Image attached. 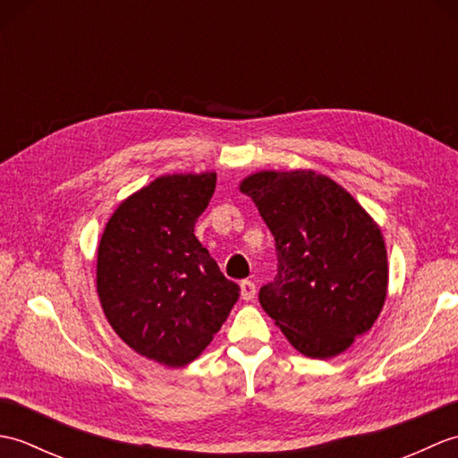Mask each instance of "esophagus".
<instances>
[{
  "instance_id": "34e87169",
  "label": "esophagus",
  "mask_w": 458,
  "mask_h": 458,
  "mask_svg": "<svg viewBox=\"0 0 458 458\" xmlns=\"http://www.w3.org/2000/svg\"><path fill=\"white\" fill-rule=\"evenodd\" d=\"M240 293H242V299L244 301H251L256 297V285L251 284V281H242L240 284Z\"/></svg>"
}]
</instances>
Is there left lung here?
Returning a JSON list of instances; mask_svg holds the SVG:
<instances>
[{"label":"left lung","mask_w":458,"mask_h":458,"mask_svg":"<svg viewBox=\"0 0 458 458\" xmlns=\"http://www.w3.org/2000/svg\"><path fill=\"white\" fill-rule=\"evenodd\" d=\"M276 238L277 276L259 303L301 354L338 356L368 333L387 295L374 218L315 171H259L240 182Z\"/></svg>","instance_id":"8db88e82"}]
</instances>
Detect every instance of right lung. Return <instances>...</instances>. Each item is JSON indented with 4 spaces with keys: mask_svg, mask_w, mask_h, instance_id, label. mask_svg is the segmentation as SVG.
<instances>
[{
    "mask_svg": "<svg viewBox=\"0 0 458 458\" xmlns=\"http://www.w3.org/2000/svg\"><path fill=\"white\" fill-rule=\"evenodd\" d=\"M216 173L163 174L125 199L104 228L96 287L125 344L163 366L202 354L240 297L194 236Z\"/></svg>",
    "mask_w": 458,
    "mask_h": 458,
    "instance_id": "obj_1",
    "label": "right lung"
}]
</instances>
